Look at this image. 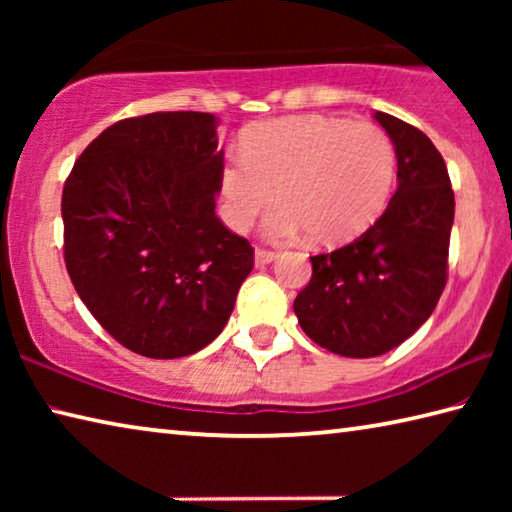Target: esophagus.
I'll return each mask as SVG.
<instances>
[{
  "mask_svg": "<svg viewBox=\"0 0 512 512\" xmlns=\"http://www.w3.org/2000/svg\"><path fill=\"white\" fill-rule=\"evenodd\" d=\"M275 257H277V253H273V250H266V248H257V250H255V264H257V266L271 264Z\"/></svg>",
  "mask_w": 512,
  "mask_h": 512,
  "instance_id": "esophagus-1",
  "label": "esophagus"
}]
</instances>
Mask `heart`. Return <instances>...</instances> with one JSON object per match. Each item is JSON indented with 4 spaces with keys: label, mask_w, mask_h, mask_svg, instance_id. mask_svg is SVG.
Wrapping results in <instances>:
<instances>
[{
    "label": "heart",
    "mask_w": 512,
    "mask_h": 512,
    "mask_svg": "<svg viewBox=\"0 0 512 512\" xmlns=\"http://www.w3.org/2000/svg\"><path fill=\"white\" fill-rule=\"evenodd\" d=\"M397 153L384 128L368 121L296 115L259 121L219 171L221 212L235 230L250 228L277 198L264 232L293 239L311 232L320 244L359 237L384 210Z\"/></svg>",
    "instance_id": "b5f03b06"
}]
</instances>
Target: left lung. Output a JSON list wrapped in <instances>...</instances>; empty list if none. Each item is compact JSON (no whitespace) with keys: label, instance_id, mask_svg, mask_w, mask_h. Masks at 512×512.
<instances>
[{"label":"left lung","instance_id":"obj_1","mask_svg":"<svg viewBox=\"0 0 512 512\" xmlns=\"http://www.w3.org/2000/svg\"><path fill=\"white\" fill-rule=\"evenodd\" d=\"M397 153V192L352 244L311 257V280L293 300L311 341L341 357L393 350L436 309L447 284L454 192L427 135L375 112Z\"/></svg>","mask_w":512,"mask_h":512}]
</instances>
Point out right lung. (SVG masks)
I'll return each mask as SVG.
<instances>
[{
  "label": "right lung",
  "mask_w": 512,
  "mask_h": 512,
  "mask_svg": "<svg viewBox=\"0 0 512 512\" xmlns=\"http://www.w3.org/2000/svg\"><path fill=\"white\" fill-rule=\"evenodd\" d=\"M216 124L210 112L121 119L65 180L67 273L99 325L142 357L203 350L253 271V246L214 212Z\"/></svg>",
  "instance_id": "add662e5"
}]
</instances>
